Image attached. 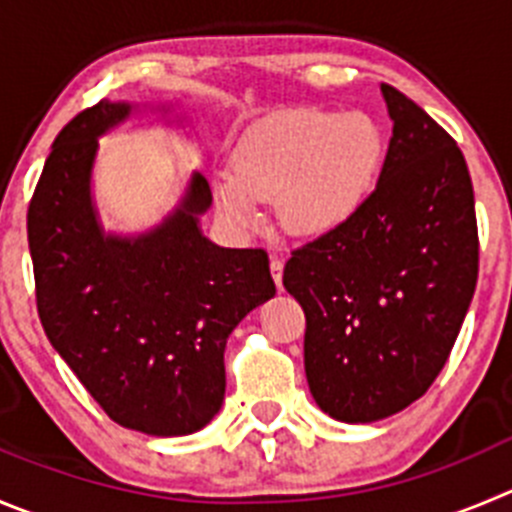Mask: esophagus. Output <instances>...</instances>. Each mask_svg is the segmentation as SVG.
<instances>
[{
	"label": "esophagus",
	"instance_id": "esophagus-1",
	"mask_svg": "<svg viewBox=\"0 0 512 512\" xmlns=\"http://www.w3.org/2000/svg\"><path fill=\"white\" fill-rule=\"evenodd\" d=\"M283 267H285V262L280 260V257H272L270 272H272V280H275V285H278L280 290H283Z\"/></svg>",
	"mask_w": 512,
	"mask_h": 512
}]
</instances>
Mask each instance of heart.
Masks as SVG:
<instances>
[{"mask_svg":"<svg viewBox=\"0 0 512 512\" xmlns=\"http://www.w3.org/2000/svg\"><path fill=\"white\" fill-rule=\"evenodd\" d=\"M384 138L364 113L295 108L255 123L232 156L234 174L214 179V204L242 234L265 224L275 202L293 237H328L361 214L379 181Z\"/></svg>","mask_w":512,"mask_h":512,"instance_id":"obj_1","label":"heart"}]
</instances>
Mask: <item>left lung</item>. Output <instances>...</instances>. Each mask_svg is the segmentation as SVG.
Instances as JSON below:
<instances>
[{
  "mask_svg": "<svg viewBox=\"0 0 512 512\" xmlns=\"http://www.w3.org/2000/svg\"><path fill=\"white\" fill-rule=\"evenodd\" d=\"M391 138L351 224L285 262L305 310L315 404L346 424L407 409L447 364L477 285L475 194L465 156L414 100L381 83Z\"/></svg>",
  "mask_w": 512,
  "mask_h": 512,
  "instance_id": "8db88e82",
  "label": "left lung"
}]
</instances>
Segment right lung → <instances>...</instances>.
Instances as JSON below:
<instances>
[{"instance_id":"1","label":"right lung","mask_w":512,"mask_h":512,"mask_svg":"<svg viewBox=\"0 0 512 512\" xmlns=\"http://www.w3.org/2000/svg\"><path fill=\"white\" fill-rule=\"evenodd\" d=\"M143 111L100 100L57 133L27 212L37 310L52 348L116 424L151 437L207 427L224 401V346L275 295L265 250L202 232L212 189L191 171L179 204L138 234L105 232L93 199L98 138ZM171 126V105L151 108Z\"/></svg>"}]
</instances>
